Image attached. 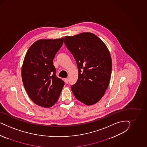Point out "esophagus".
I'll list each match as a JSON object with an SVG mask.
<instances>
[{"label":"esophagus","mask_w":147,"mask_h":147,"mask_svg":"<svg viewBox=\"0 0 147 147\" xmlns=\"http://www.w3.org/2000/svg\"><path fill=\"white\" fill-rule=\"evenodd\" d=\"M68 81H69L68 78H66V79H65V82H66V84H68Z\"/></svg>","instance_id":"34e87169"}]
</instances>
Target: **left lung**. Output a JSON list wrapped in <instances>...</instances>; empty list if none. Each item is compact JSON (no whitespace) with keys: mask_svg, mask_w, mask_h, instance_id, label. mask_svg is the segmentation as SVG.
<instances>
[{"mask_svg":"<svg viewBox=\"0 0 147 147\" xmlns=\"http://www.w3.org/2000/svg\"><path fill=\"white\" fill-rule=\"evenodd\" d=\"M64 42L76 59L78 79L71 86L79 101L92 105L102 98L111 77V57L106 45L92 33L65 37Z\"/></svg>","mask_w":147,"mask_h":147,"instance_id":"obj_1","label":"left lung"}]
</instances>
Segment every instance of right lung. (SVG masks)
Listing matches in <instances>:
<instances>
[{"mask_svg": "<svg viewBox=\"0 0 147 147\" xmlns=\"http://www.w3.org/2000/svg\"><path fill=\"white\" fill-rule=\"evenodd\" d=\"M63 43V38L38 40L25 55L22 68L23 85L28 96L38 106H53L65 85L56 76L53 62Z\"/></svg>", "mask_w": 147, "mask_h": 147, "instance_id": "right-lung-1", "label": "right lung"}]
</instances>
